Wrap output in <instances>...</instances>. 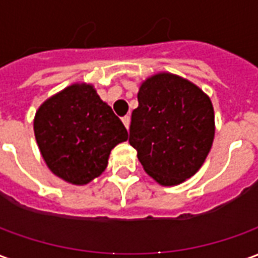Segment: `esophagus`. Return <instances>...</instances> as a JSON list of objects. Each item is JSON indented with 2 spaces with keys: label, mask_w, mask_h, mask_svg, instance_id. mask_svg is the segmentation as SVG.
I'll return each mask as SVG.
<instances>
[{
  "label": "esophagus",
  "mask_w": 258,
  "mask_h": 258,
  "mask_svg": "<svg viewBox=\"0 0 258 258\" xmlns=\"http://www.w3.org/2000/svg\"><path fill=\"white\" fill-rule=\"evenodd\" d=\"M121 120H123V124H124V125H125V128L128 130V127H130V121H131V117H130L128 114H127V116H124V117L121 118Z\"/></svg>",
  "instance_id": "obj_1"
}]
</instances>
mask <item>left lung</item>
I'll return each instance as SVG.
<instances>
[{
  "mask_svg": "<svg viewBox=\"0 0 258 258\" xmlns=\"http://www.w3.org/2000/svg\"><path fill=\"white\" fill-rule=\"evenodd\" d=\"M213 138V105L196 85L170 73L141 85L128 142L159 184L171 186L190 178L205 163Z\"/></svg>",
  "mask_w": 258,
  "mask_h": 258,
  "instance_id": "1",
  "label": "left lung"
}]
</instances>
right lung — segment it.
Instances as JSON below:
<instances>
[{
	"instance_id": "1",
	"label": "right lung",
	"mask_w": 258,
	"mask_h": 258,
	"mask_svg": "<svg viewBox=\"0 0 258 258\" xmlns=\"http://www.w3.org/2000/svg\"><path fill=\"white\" fill-rule=\"evenodd\" d=\"M34 134L44 160L59 178L88 184L101 175L114 146L128 138L121 120L92 85H70L42 103Z\"/></svg>"
}]
</instances>
